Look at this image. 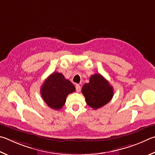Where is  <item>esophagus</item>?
Returning a JSON list of instances; mask_svg holds the SVG:
<instances>
[{
  "instance_id": "1",
  "label": "esophagus",
  "mask_w": 155,
  "mask_h": 155,
  "mask_svg": "<svg viewBox=\"0 0 155 155\" xmlns=\"http://www.w3.org/2000/svg\"><path fill=\"white\" fill-rule=\"evenodd\" d=\"M75 88H76V91L78 92V93H79L81 90V86L79 84H76L75 85Z\"/></svg>"
}]
</instances>
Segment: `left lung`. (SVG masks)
<instances>
[{"label": "left lung", "instance_id": "left-lung-1", "mask_svg": "<svg viewBox=\"0 0 155 155\" xmlns=\"http://www.w3.org/2000/svg\"><path fill=\"white\" fill-rule=\"evenodd\" d=\"M88 105L94 110L104 106L109 103L114 95V89L108 81L101 74L96 73L91 76L88 83L82 88Z\"/></svg>", "mask_w": 155, "mask_h": 155}]
</instances>
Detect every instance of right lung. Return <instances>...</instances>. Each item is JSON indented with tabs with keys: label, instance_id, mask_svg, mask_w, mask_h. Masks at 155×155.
Returning a JSON list of instances; mask_svg holds the SVG:
<instances>
[{
	"label": "right lung",
	"instance_id": "right-lung-1",
	"mask_svg": "<svg viewBox=\"0 0 155 155\" xmlns=\"http://www.w3.org/2000/svg\"><path fill=\"white\" fill-rule=\"evenodd\" d=\"M75 91V86L69 80L65 79L61 73L54 72L43 84L41 94L49 107L58 110L63 107L68 94Z\"/></svg>",
	"mask_w": 155,
	"mask_h": 155
}]
</instances>
